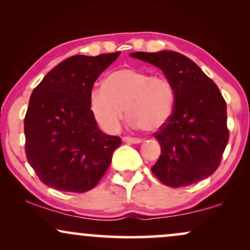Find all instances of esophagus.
Segmentation results:
<instances>
[{
	"instance_id": "esophagus-1",
	"label": "esophagus",
	"mask_w": 250,
	"mask_h": 250,
	"mask_svg": "<svg viewBox=\"0 0 250 250\" xmlns=\"http://www.w3.org/2000/svg\"><path fill=\"white\" fill-rule=\"evenodd\" d=\"M123 142L125 143H141L142 140L141 139H137V137H130V136H125L122 139Z\"/></svg>"
}]
</instances>
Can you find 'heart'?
<instances>
[{"label":"heart","mask_w":250,"mask_h":250,"mask_svg":"<svg viewBox=\"0 0 250 250\" xmlns=\"http://www.w3.org/2000/svg\"><path fill=\"white\" fill-rule=\"evenodd\" d=\"M174 105L175 90L167 77L136 68L113 71L89 96L94 119L109 133L120 129L125 108L130 127L159 130L171 117Z\"/></svg>","instance_id":"obj_1"}]
</instances>
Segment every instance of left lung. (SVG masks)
Returning <instances> with one entry per match:
<instances>
[{"label": "left lung", "instance_id": "1", "mask_svg": "<svg viewBox=\"0 0 250 250\" xmlns=\"http://www.w3.org/2000/svg\"><path fill=\"white\" fill-rule=\"evenodd\" d=\"M130 56L160 68L175 90L171 117L154 134L161 155L151 171L173 188L210 176L229 140L227 104L217 85L196 63L176 51H136Z\"/></svg>", "mask_w": 250, "mask_h": 250}]
</instances>
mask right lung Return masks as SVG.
<instances>
[{
  "mask_svg": "<svg viewBox=\"0 0 250 250\" xmlns=\"http://www.w3.org/2000/svg\"><path fill=\"white\" fill-rule=\"evenodd\" d=\"M119 55L120 51L71 56L33 90L24 117L25 155L48 187L85 193L110 165L121 139L100 130L89 96L100 74Z\"/></svg>",
  "mask_w": 250,
  "mask_h": 250,
  "instance_id": "1",
  "label": "right lung"
}]
</instances>
